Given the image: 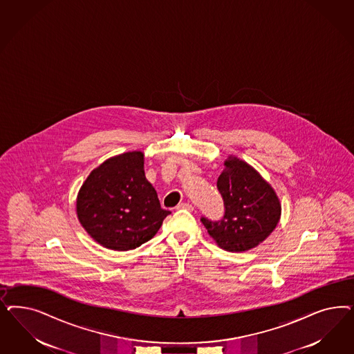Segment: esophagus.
<instances>
[{
	"mask_svg": "<svg viewBox=\"0 0 354 354\" xmlns=\"http://www.w3.org/2000/svg\"><path fill=\"white\" fill-rule=\"evenodd\" d=\"M177 209H187V211H193L194 207L190 205V203H180L177 205Z\"/></svg>",
	"mask_w": 354,
	"mask_h": 354,
	"instance_id": "esophagus-1",
	"label": "esophagus"
}]
</instances>
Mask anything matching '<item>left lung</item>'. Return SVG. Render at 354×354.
Returning a JSON list of instances; mask_svg holds the SVG:
<instances>
[{
  "mask_svg": "<svg viewBox=\"0 0 354 354\" xmlns=\"http://www.w3.org/2000/svg\"><path fill=\"white\" fill-rule=\"evenodd\" d=\"M224 201L218 220L201 217L209 236L227 251H246L258 246L276 228L281 205L274 189L245 161L229 158L217 178Z\"/></svg>",
  "mask_w": 354,
  "mask_h": 354,
  "instance_id": "1",
  "label": "left lung"
}]
</instances>
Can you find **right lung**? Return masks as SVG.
<instances>
[{"mask_svg": "<svg viewBox=\"0 0 354 354\" xmlns=\"http://www.w3.org/2000/svg\"><path fill=\"white\" fill-rule=\"evenodd\" d=\"M140 151L104 161L80 187L77 214L93 240L111 250L137 249L151 240L171 212L160 207L145 176Z\"/></svg>", "mask_w": 354, "mask_h": 354, "instance_id": "obj_1", "label": "right lung"}]
</instances>
